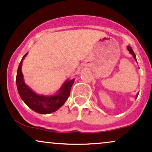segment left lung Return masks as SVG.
I'll return each instance as SVG.
<instances>
[{"mask_svg": "<svg viewBox=\"0 0 152 152\" xmlns=\"http://www.w3.org/2000/svg\"><path fill=\"white\" fill-rule=\"evenodd\" d=\"M128 48V50H129V53H131V54L133 55L134 58V59H135V60H137V59H136V56H135V54H134V53L133 50H132V48H131V47H130V46H128V48Z\"/></svg>", "mask_w": 152, "mask_h": 152, "instance_id": "left-lung-1", "label": "left lung"}]
</instances>
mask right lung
<instances>
[{
	"label": "right lung",
	"mask_w": 152,
	"mask_h": 152,
	"mask_svg": "<svg viewBox=\"0 0 152 152\" xmlns=\"http://www.w3.org/2000/svg\"><path fill=\"white\" fill-rule=\"evenodd\" d=\"M26 54L20 62L16 76V84L18 93L21 99L33 111L39 114H50L56 111L60 107H62L69 97L70 94V89L75 79L66 82L60 90V92L55 96L45 97L42 95H37L33 92L23 81V73L21 71L23 60L26 56Z\"/></svg>",
	"instance_id": "1"
}]
</instances>
